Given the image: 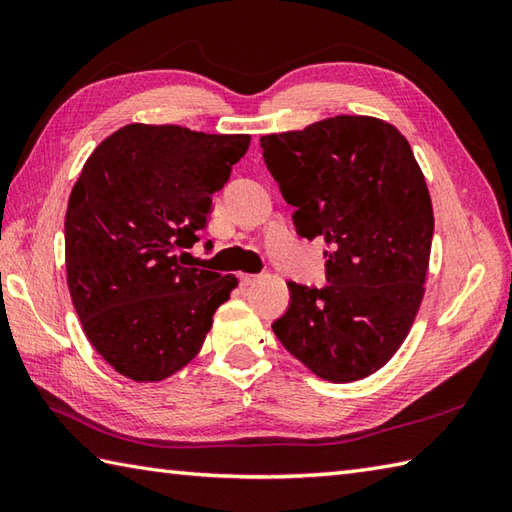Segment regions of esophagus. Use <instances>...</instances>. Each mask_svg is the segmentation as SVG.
Segmentation results:
<instances>
[{
  "instance_id": "1",
  "label": "esophagus",
  "mask_w": 512,
  "mask_h": 512,
  "mask_svg": "<svg viewBox=\"0 0 512 512\" xmlns=\"http://www.w3.org/2000/svg\"><path fill=\"white\" fill-rule=\"evenodd\" d=\"M257 279H259L257 275H248V273H242V275H239V284H242V286H250V284H255Z\"/></svg>"
}]
</instances>
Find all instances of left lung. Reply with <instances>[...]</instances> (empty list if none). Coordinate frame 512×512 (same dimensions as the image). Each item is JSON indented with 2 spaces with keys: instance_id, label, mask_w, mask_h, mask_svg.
<instances>
[{
  "instance_id": "8db88e82",
  "label": "left lung",
  "mask_w": 512,
  "mask_h": 512,
  "mask_svg": "<svg viewBox=\"0 0 512 512\" xmlns=\"http://www.w3.org/2000/svg\"><path fill=\"white\" fill-rule=\"evenodd\" d=\"M259 145L297 209V233L328 244V286L288 281L277 339L332 383L378 372L416 319L433 239L429 189L407 138L374 116H334Z\"/></svg>"
}]
</instances>
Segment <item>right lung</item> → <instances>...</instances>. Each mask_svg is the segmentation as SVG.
Instances as JSON below:
<instances>
[{
  "label": "right lung",
  "instance_id": "add662e5",
  "mask_svg": "<svg viewBox=\"0 0 512 512\" xmlns=\"http://www.w3.org/2000/svg\"><path fill=\"white\" fill-rule=\"evenodd\" d=\"M248 134L125 125L85 160L65 211V273L83 332L118 374L158 383L195 354L235 275L184 262Z\"/></svg>",
  "mask_w": 512,
  "mask_h": 512
}]
</instances>
